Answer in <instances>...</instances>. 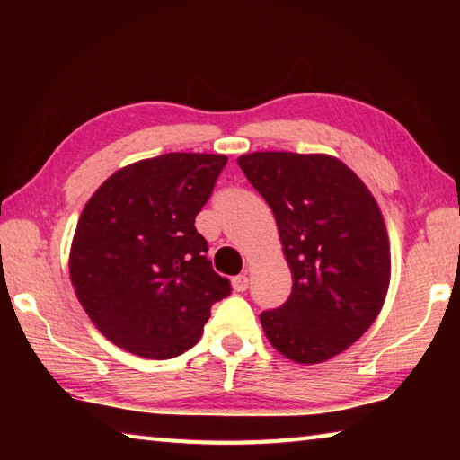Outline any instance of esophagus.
I'll use <instances>...</instances> for the list:
<instances>
[{"instance_id":"1","label":"esophagus","mask_w":460,"mask_h":460,"mask_svg":"<svg viewBox=\"0 0 460 460\" xmlns=\"http://www.w3.org/2000/svg\"><path fill=\"white\" fill-rule=\"evenodd\" d=\"M247 286H249L247 274H239V276L233 278V290H235V292H245Z\"/></svg>"}]
</instances>
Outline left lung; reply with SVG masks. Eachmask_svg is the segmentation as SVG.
<instances>
[{"label":"left lung","instance_id":"8db88e82","mask_svg":"<svg viewBox=\"0 0 460 460\" xmlns=\"http://www.w3.org/2000/svg\"><path fill=\"white\" fill-rule=\"evenodd\" d=\"M274 211L292 294L260 321L271 347L323 363L376 321L392 276L389 237L367 186L329 154L252 152L237 158Z\"/></svg>","mask_w":460,"mask_h":460}]
</instances>
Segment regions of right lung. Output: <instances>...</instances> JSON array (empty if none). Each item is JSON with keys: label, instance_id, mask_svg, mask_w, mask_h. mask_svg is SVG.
Here are the masks:
<instances>
[{"label": "right lung", "instance_id": "1", "mask_svg": "<svg viewBox=\"0 0 460 460\" xmlns=\"http://www.w3.org/2000/svg\"><path fill=\"white\" fill-rule=\"evenodd\" d=\"M225 164L223 154H162L119 168L87 200L68 271L113 345L172 359L197 345L211 306L231 292L194 227Z\"/></svg>", "mask_w": 460, "mask_h": 460}]
</instances>
